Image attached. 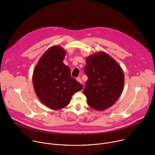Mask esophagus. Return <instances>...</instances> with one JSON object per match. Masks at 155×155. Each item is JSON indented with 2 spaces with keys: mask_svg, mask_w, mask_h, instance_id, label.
Wrapping results in <instances>:
<instances>
[{
  "mask_svg": "<svg viewBox=\"0 0 155 155\" xmlns=\"http://www.w3.org/2000/svg\"><path fill=\"white\" fill-rule=\"evenodd\" d=\"M77 80L79 82V83H82V81H81V78H80V77H78L77 78Z\"/></svg>",
  "mask_w": 155,
  "mask_h": 155,
  "instance_id": "esophagus-1",
  "label": "esophagus"
}]
</instances>
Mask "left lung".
<instances>
[{"label":"left lung","instance_id":"8db88e82","mask_svg":"<svg viewBox=\"0 0 155 155\" xmlns=\"http://www.w3.org/2000/svg\"><path fill=\"white\" fill-rule=\"evenodd\" d=\"M84 72L87 77L83 93L88 105L102 111L120 97L124 84L123 71L109 54L100 51L86 58Z\"/></svg>","mask_w":155,"mask_h":155}]
</instances>
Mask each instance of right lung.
Returning a JSON list of instances; mask_svg holds the SVG:
<instances>
[{"label":"right lung","instance_id":"1","mask_svg":"<svg viewBox=\"0 0 155 155\" xmlns=\"http://www.w3.org/2000/svg\"><path fill=\"white\" fill-rule=\"evenodd\" d=\"M66 51L60 46L48 48L35 67L32 82L37 96L48 108L59 110L67 106L72 96L83 86L71 77V69L63 63Z\"/></svg>","mask_w":155,"mask_h":155}]
</instances>
